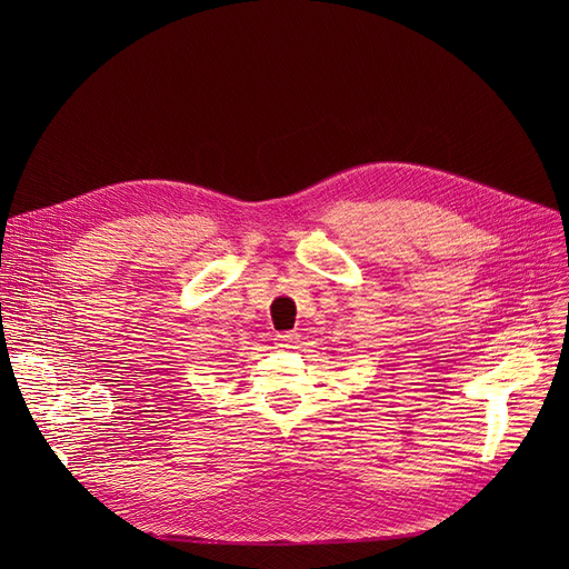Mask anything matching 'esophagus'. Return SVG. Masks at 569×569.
<instances>
[{
	"label": "esophagus",
	"mask_w": 569,
	"mask_h": 569,
	"mask_svg": "<svg viewBox=\"0 0 569 569\" xmlns=\"http://www.w3.org/2000/svg\"><path fill=\"white\" fill-rule=\"evenodd\" d=\"M297 339H300V335H297V332H281V335H277V346L279 348H295Z\"/></svg>",
	"instance_id": "34e87169"
}]
</instances>
